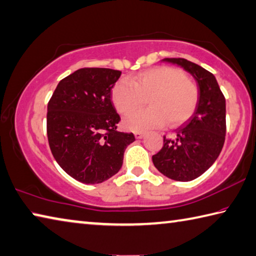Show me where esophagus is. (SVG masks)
I'll use <instances>...</instances> for the list:
<instances>
[{"mask_svg":"<svg viewBox=\"0 0 256 256\" xmlns=\"http://www.w3.org/2000/svg\"><path fill=\"white\" fill-rule=\"evenodd\" d=\"M143 136H144V133L143 132H136V138H138V140H140V138H142Z\"/></svg>","mask_w":256,"mask_h":256,"instance_id":"esophagus-1","label":"esophagus"}]
</instances>
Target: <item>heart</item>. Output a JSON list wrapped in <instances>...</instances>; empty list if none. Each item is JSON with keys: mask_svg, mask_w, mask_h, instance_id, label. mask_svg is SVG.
<instances>
[{"mask_svg": "<svg viewBox=\"0 0 256 256\" xmlns=\"http://www.w3.org/2000/svg\"><path fill=\"white\" fill-rule=\"evenodd\" d=\"M151 108L128 115L123 126L128 131H146L187 120L197 108L199 92L196 84L184 72L171 67L148 69L130 80H120L113 88L112 100L122 115L133 112L144 103Z\"/></svg>", "mask_w": 256, "mask_h": 256, "instance_id": "1", "label": "heart"}]
</instances>
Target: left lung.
Wrapping results in <instances>:
<instances>
[{"label": "left lung", "instance_id": "1", "mask_svg": "<svg viewBox=\"0 0 256 256\" xmlns=\"http://www.w3.org/2000/svg\"><path fill=\"white\" fill-rule=\"evenodd\" d=\"M184 68L197 82L199 98L192 118L176 130L174 138H164V146L152 156L160 172L176 181H192L212 166L224 146L226 103L215 76L182 58H164Z\"/></svg>", "mask_w": 256, "mask_h": 256}]
</instances>
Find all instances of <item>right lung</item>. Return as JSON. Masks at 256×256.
Here are the masks:
<instances>
[{
    "mask_svg": "<svg viewBox=\"0 0 256 256\" xmlns=\"http://www.w3.org/2000/svg\"><path fill=\"white\" fill-rule=\"evenodd\" d=\"M110 68H82L59 82L48 104L50 150L64 172L86 184L112 178L122 168L133 133L118 131L112 90L120 76Z\"/></svg>",
    "mask_w": 256,
    "mask_h": 256,
    "instance_id": "1",
    "label": "right lung"
}]
</instances>
